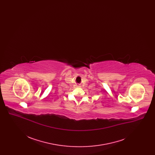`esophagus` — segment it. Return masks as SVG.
Listing matches in <instances>:
<instances>
[{"mask_svg":"<svg viewBox=\"0 0 155 155\" xmlns=\"http://www.w3.org/2000/svg\"><path fill=\"white\" fill-rule=\"evenodd\" d=\"M77 87H80V84H79V85H77Z\"/></svg>","mask_w":155,"mask_h":155,"instance_id":"obj_1","label":"esophagus"}]
</instances>
